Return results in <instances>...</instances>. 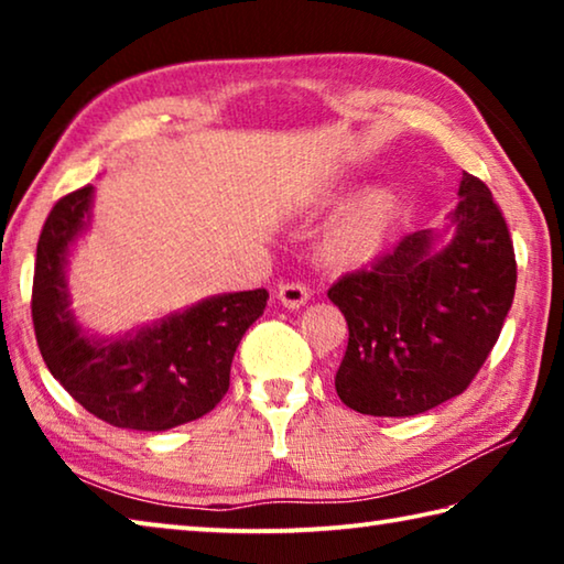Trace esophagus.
Here are the masks:
<instances>
[{"label": "esophagus", "mask_w": 564, "mask_h": 564, "mask_svg": "<svg viewBox=\"0 0 564 564\" xmlns=\"http://www.w3.org/2000/svg\"><path fill=\"white\" fill-rule=\"evenodd\" d=\"M275 295H279V301L285 305V308L293 311V308H301V305H305V301H308V289H305V283L289 281L279 285Z\"/></svg>", "instance_id": "34e87169"}]
</instances>
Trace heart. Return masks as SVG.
<instances>
[{
	"mask_svg": "<svg viewBox=\"0 0 564 564\" xmlns=\"http://www.w3.org/2000/svg\"><path fill=\"white\" fill-rule=\"evenodd\" d=\"M395 218V198L388 188H368L343 208L323 236V256L333 265L373 261Z\"/></svg>",
	"mask_w": 564,
	"mask_h": 564,
	"instance_id": "heart-1",
	"label": "heart"
}]
</instances>
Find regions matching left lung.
<instances>
[{
    "label": "left lung",
    "mask_w": 564,
    "mask_h": 564,
    "mask_svg": "<svg viewBox=\"0 0 564 564\" xmlns=\"http://www.w3.org/2000/svg\"><path fill=\"white\" fill-rule=\"evenodd\" d=\"M453 241L415 231L328 289L348 323L338 398L362 415L405 417L473 383L508 316L518 263L490 188L463 174Z\"/></svg>",
    "instance_id": "obj_1"
}]
</instances>
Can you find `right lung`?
Wrapping results in <instances>:
<instances>
[{"instance_id":"right-lung-1","label":"right lung","mask_w":564,"mask_h":564,"mask_svg":"<svg viewBox=\"0 0 564 564\" xmlns=\"http://www.w3.org/2000/svg\"><path fill=\"white\" fill-rule=\"evenodd\" d=\"M91 186L62 196L36 243L32 321L50 373L94 417L129 431H169L206 415L226 395L231 360L261 316L265 289L216 295L137 336L91 340L69 313L64 261L84 231Z\"/></svg>"}]
</instances>
